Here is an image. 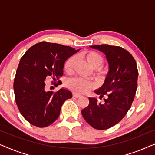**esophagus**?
<instances>
[{"instance_id":"1","label":"esophagus","mask_w":155,"mask_h":155,"mask_svg":"<svg viewBox=\"0 0 155 155\" xmlns=\"http://www.w3.org/2000/svg\"><path fill=\"white\" fill-rule=\"evenodd\" d=\"M73 97H75V98H79V97H81V95L78 94H75V93H74V94H73Z\"/></svg>"}]
</instances>
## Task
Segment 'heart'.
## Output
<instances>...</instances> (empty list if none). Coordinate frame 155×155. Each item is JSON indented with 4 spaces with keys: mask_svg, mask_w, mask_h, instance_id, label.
I'll return each instance as SVG.
<instances>
[{
    "mask_svg": "<svg viewBox=\"0 0 155 155\" xmlns=\"http://www.w3.org/2000/svg\"><path fill=\"white\" fill-rule=\"evenodd\" d=\"M82 57L87 61L89 65L92 68H97L101 65L103 62V58L100 54L98 53L92 51H87L82 54ZM76 58L75 56H72L69 58L65 63L64 70L67 73L71 72L73 65L75 64ZM107 73L106 70H99V74L100 75H103ZM66 87L70 89L73 92L77 94H84L88 92L92 88V82L88 80L81 79V78H73L68 80L66 82Z\"/></svg>",
    "mask_w": 155,
    "mask_h": 155,
    "instance_id": "b5f03b06",
    "label": "heart"
}]
</instances>
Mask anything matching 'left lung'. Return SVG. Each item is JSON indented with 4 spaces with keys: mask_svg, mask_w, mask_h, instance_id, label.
<instances>
[{
    "mask_svg": "<svg viewBox=\"0 0 155 155\" xmlns=\"http://www.w3.org/2000/svg\"><path fill=\"white\" fill-rule=\"evenodd\" d=\"M104 53L109 64L104 82L94 90L104 103L89 97V105L82 110V115L91 126L105 130L115 126L126 114L134 99L137 85L138 71L135 59L130 53L119 46L108 44L90 46Z\"/></svg>",
    "mask_w": 155,
    "mask_h": 155,
    "instance_id": "obj_1",
    "label": "left lung"
}]
</instances>
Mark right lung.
I'll list each match as a JSON object with an SVG mask.
<instances>
[{
	"instance_id": "1",
	"label": "right lung",
	"mask_w": 155,
	"mask_h": 155,
	"mask_svg": "<svg viewBox=\"0 0 155 155\" xmlns=\"http://www.w3.org/2000/svg\"><path fill=\"white\" fill-rule=\"evenodd\" d=\"M80 50L44 41L29 48L21 58L13 88L19 111L29 124L43 128L58 118L72 92L64 87L55 93L46 91L44 81L49 76L54 81L60 79L65 61Z\"/></svg>"
}]
</instances>
